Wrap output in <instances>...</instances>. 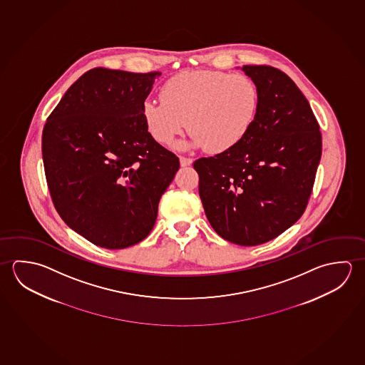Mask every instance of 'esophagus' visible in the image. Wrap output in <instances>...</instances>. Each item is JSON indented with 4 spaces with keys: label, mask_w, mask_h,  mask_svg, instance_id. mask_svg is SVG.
Here are the masks:
<instances>
[{
    "label": "esophagus",
    "mask_w": 365,
    "mask_h": 365,
    "mask_svg": "<svg viewBox=\"0 0 365 365\" xmlns=\"http://www.w3.org/2000/svg\"><path fill=\"white\" fill-rule=\"evenodd\" d=\"M192 163V158H189V157H184V155H180V165H181V166H190Z\"/></svg>",
    "instance_id": "esophagus-1"
}]
</instances>
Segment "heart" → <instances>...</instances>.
<instances>
[{
	"instance_id": "heart-1",
	"label": "heart",
	"mask_w": 365,
	"mask_h": 365,
	"mask_svg": "<svg viewBox=\"0 0 365 365\" xmlns=\"http://www.w3.org/2000/svg\"><path fill=\"white\" fill-rule=\"evenodd\" d=\"M258 107V88L247 75L197 70L168 79L161 101L145 99L142 118L149 135L163 145H171L189 121L194 145L223 153L247 138Z\"/></svg>"
}]
</instances>
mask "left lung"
<instances>
[{
  "instance_id": "obj_1",
  "label": "left lung",
  "mask_w": 365,
  "mask_h": 365,
  "mask_svg": "<svg viewBox=\"0 0 365 365\" xmlns=\"http://www.w3.org/2000/svg\"><path fill=\"white\" fill-rule=\"evenodd\" d=\"M259 92L253 128L235 148L199 158V195L225 240L254 247L303 216L321 161L319 124L303 93L281 70L244 65Z\"/></svg>"
}]
</instances>
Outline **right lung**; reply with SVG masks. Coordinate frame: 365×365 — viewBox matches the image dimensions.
Masks as SVG:
<instances>
[{
  "label": "right lung",
  "mask_w": 365,
  "mask_h": 365,
  "mask_svg": "<svg viewBox=\"0 0 365 365\" xmlns=\"http://www.w3.org/2000/svg\"><path fill=\"white\" fill-rule=\"evenodd\" d=\"M160 71L96 68L51 112L42 134L44 173L57 213L94 245L145 239L179 158L149 135L142 103Z\"/></svg>",
  "instance_id": "right-lung-1"
}]
</instances>
